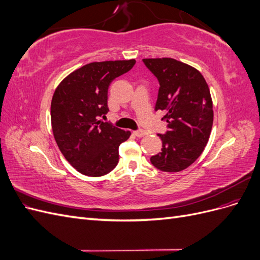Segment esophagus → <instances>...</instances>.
<instances>
[{
    "instance_id": "34e87169",
    "label": "esophagus",
    "mask_w": 260,
    "mask_h": 260,
    "mask_svg": "<svg viewBox=\"0 0 260 260\" xmlns=\"http://www.w3.org/2000/svg\"><path fill=\"white\" fill-rule=\"evenodd\" d=\"M135 135H136L137 137H139V138H142V137L146 136V131L143 130V129H139V130H137V131H135Z\"/></svg>"
}]
</instances>
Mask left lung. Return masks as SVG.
<instances>
[{
	"label": "left lung",
	"instance_id": "left-lung-1",
	"mask_svg": "<svg viewBox=\"0 0 260 260\" xmlns=\"http://www.w3.org/2000/svg\"><path fill=\"white\" fill-rule=\"evenodd\" d=\"M144 65L158 80L155 111L166 113L167 131L158 135L161 152L151 157L157 169L184 170L205 148L214 121L208 85L195 68L174 58H145Z\"/></svg>",
	"mask_w": 260,
	"mask_h": 260
}]
</instances>
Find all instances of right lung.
<instances>
[{"mask_svg": "<svg viewBox=\"0 0 260 260\" xmlns=\"http://www.w3.org/2000/svg\"><path fill=\"white\" fill-rule=\"evenodd\" d=\"M135 64V59L90 62L67 76L54 92L51 121L55 141L82 175L101 177L117 166L118 148L131 133L99 117L108 112L109 84Z\"/></svg>", "mask_w": 260, "mask_h": 260, "instance_id": "right-lung-1", "label": "right lung"}]
</instances>
